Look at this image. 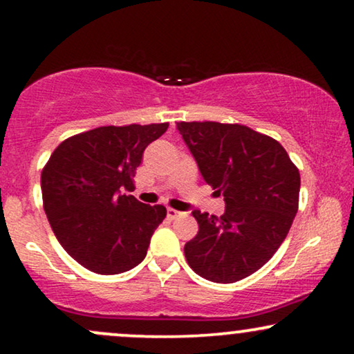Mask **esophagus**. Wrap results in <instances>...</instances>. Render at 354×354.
Returning a JSON list of instances; mask_svg holds the SVG:
<instances>
[{
    "label": "esophagus",
    "instance_id": "obj_1",
    "mask_svg": "<svg viewBox=\"0 0 354 354\" xmlns=\"http://www.w3.org/2000/svg\"><path fill=\"white\" fill-rule=\"evenodd\" d=\"M183 212L177 211V209H172V207H167V217L169 219H177V217H180Z\"/></svg>",
    "mask_w": 354,
    "mask_h": 354
}]
</instances>
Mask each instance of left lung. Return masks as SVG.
I'll return each instance as SVG.
<instances>
[{"label":"left lung","mask_w":354,"mask_h":354,"mask_svg":"<svg viewBox=\"0 0 354 354\" xmlns=\"http://www.w3.org/2000/svg\"><path fill=\"white\" fill-rule=\"evenodd\" d=\"M203 178L222 193L221 217L193 211L188 266L203 279L234 283L272 258L298 211L299 172L277 140L240 124L178 122Z\"/></svg>","instance_id":"left-lung-1"}]
</instances>
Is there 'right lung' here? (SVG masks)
Instances as JSON below:
<instances>
[{"instance_id":"1","label":"right lung","mask_w":354,"mask_h":354,"mask_svg":"<svg viewBox=\"0 0 354 354\" xmlns=\"http://www.w3.org/2000/svg\"><path fill=\"white\" fill-rule=\"evenodd\" d=\"M169 124L98 127L67 138L41 172L43 207L67 254L91 272L114 275L138 266L166 207L145 205L133 177L149 143Z\"/></svg>"}]
</instances>
